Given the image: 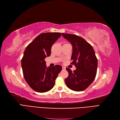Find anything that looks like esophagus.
<instances>
[{"mask_svg": "<svg viewBox=\"0 0 120 120\" xmlns=\"http://www.w3.org/2000/svg\"><path fill=\"white\" fill-rule=\"evenodd\" d=\"M62 70H66V68L63 67H62Z\"/></svg>", "mask_w": 120, "mask_h": 120, "instance_id": "1", "label": "esophagus"}]
</instances>
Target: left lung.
Segmentation results:
<instances>
[{
  "instance_id": "8db88e82",
  "label": "left lung",
  "mask_w": 120,
  "mask_h": 120,
  "mask_svg": "<svg viewBox=\"0 0 120 120\" xmlns=\"http://www.w3.org/2000/svg\"><path fill=\"white\" fill-rule=\"evenodd\" d=\"M72 46L71 57L76 70L72 71L67 68L68 76L65 82L69 89L75 91L85 90L93 82L97 74L98 60L92 46L85 39L75 34H62Z\"/></svg>"
}]
</instances>
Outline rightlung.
<instances>
[{
    "label": "right lung",
    "mask_w": 120,
    "mask_h": 120,
    "mask_svg": "<svg viewBox=\"0 0 120 120\" xmlns=\"http://www.w3.org/2000/svg\"><path fill=\"white\" fill-rule=\"evenodd\" d=\"M60 36V32L40 34L24 50L21 60L23 76L28 85L36 92L45 93L51 90L62 70L60 65L47 68L45 60L50 56L52 45Z\"/></svg>",
    "instance_id": "add662e5"
}]
</instances>
